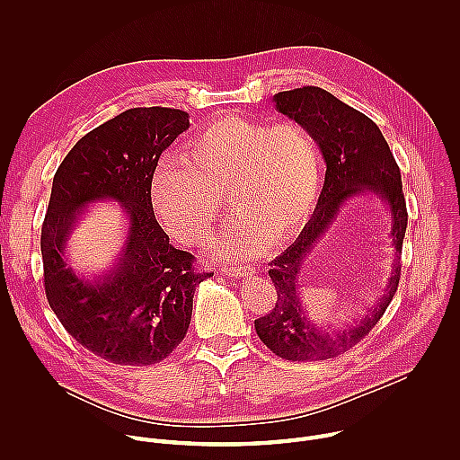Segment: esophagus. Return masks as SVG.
Masks as SVG:
<instances>
[{
    "mask_svg": "<svg viewBox=\"0 0 460 460\" xmlns=\"http://www.w3.org/2000/svg\"><path fill=\"white\" fill-rule=\"evenodd\" d=\"M224 273L229 275V277H234V279H242V277H251V275H254L256 270L251 268V266H242V268H226Z\"/></svg>",
    "mask_w": 460,
    "mask_h": 460,
    "instance_id": "34e87169",
    "label": "esophagus"
}]
</instances>
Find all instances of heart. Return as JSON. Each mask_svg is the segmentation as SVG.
Returning a JSON list of instances; mask_svg holds the SVG:
<instances>
[{"instance_id":"1","label":"heart","mask_w":460,"mask_h":460,"mask_svg":"<svg viewBox=\"0 0 460 460\" xmlns=\"http://www.w3.org/2000/svg\"><path fill=\"white\" fill-rule=\"evenodd\" d=\"M322 185L318 142L296 121L268 125L227 114L192 137L185 162L162 156L149 196L160 224L194 245L209 236L220 199L234 218L215 240L222 258H251L271 240H288L309 220Z\"/></svg>"}]
</instances>
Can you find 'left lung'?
Masks as SVG:
<instances>
[{"label": "left lung", "mask_w": 460, "mask_h": 460, "mask_svg": "<svg viewBox=\"0 0 460 460\" xmlns=\"http://www.w3.org/2000/svg\"><path fill=\"white\" fill-rule=\"evenodd\" d=\"M273 102L279 112L304 125L314 137L325 162V178L311 220L298 238L270 264V277L279 298L270 314L254 320V330L261 342L286 360H325L357 346L376 325L397 293L408 226L401 169L376 123L332 93L307 85L279 93ZM360 193L375 195L388 209L396 260L377 305L349 331L330 334L309 321L301 307L297 284L301 264L341 208Z\"/></svg>", "instance_id": "left-lung-1"}]
</instances>
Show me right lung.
Returning <instances> with one entry per match:
<instances>
[{"instance_id": "obj_1", "label": "right lung", "mask_w": 460, "mask_h": 460, "mask_svg": "<svg viewBox=\"0 0 460 460\" xmlns=\"http://www.w3.org/2000/svg\"><path fill=\"white\" fill-rule=\"evenodd\" d=\"M187 128L180 109H128L87 133L52 180L41 227L45 295L69 335L112 364L167 358L189 330L196 288L213 277L169 243L149 196L156 162ZM102 199L124 208L128 240L107 274L85 279L68 266L66 240L81 211Z\"/></svg>"}]
</instances>
